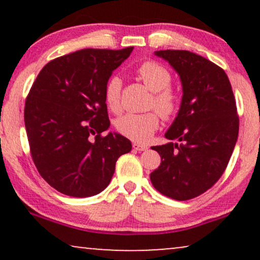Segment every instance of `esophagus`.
<instances>
[{
    "instance_id": "34e87169",
    "label": "esophagus",
    "mask_w": 260,
    "mask_h": 260,
    "mask_svg": "<svg viewBox=\"0 0 260 260\" xmlns=\"http://www.w3.org/2000/svg\"><path fill=\"white\" fill-rule=\"evenodd\" d=\"M133 148H134V150H136V151H145L148 149L147 145L140 144V143H134Z\"/></svg>"
}]
</instances>
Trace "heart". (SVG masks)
<instances>
[{
    "label": "heart",
    "instance_id": "obj_1",
    "mask_svg": "<svg viewBox=\"0 0 260 260\" xmlns=\"http://www.w3.org/2000/svg\"><path fill=\"white\" fill-rule=\"evenodd\" d=\"M140 79L151 92L149 106L157 110L165 119L176 115L180 105V95L174 88L170 71L156 61H145L136 70ZM120 90L122 80L119 77H111L105 85V103L113 112L120 109ZM159 126V116L156 111L144 113H125L116 120V129L120 135L137 143H145L152 137Z\"/></svg>",
    "mask_w": 260,
    "mask_h": 260
}]
</instances>
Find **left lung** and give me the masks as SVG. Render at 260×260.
Listing matches in <instances>:
<instances>
[{
	"label": "left lung",
	"instance_id": "8db88e82",
	"mask_svg": "<svg viewBox=\"0 0 260 260\" xmlns=\"http://www.w3.org/2000/svg\"><path fill=\"white\" fill-rule=\"evenodd\" d=\"M180 76L182 101L166 133L169 143L151 147L161 165L150 174L152 186L184 201L208 190L225 172L236 147L239 117L229 77L221 67L189 51H156Z\"/></svg>",
	"mask_w": 260,
	"mask_h": 260
}]
</instances>
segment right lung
Returning <instances> with one entry per match:
<instances>
[{
    "mask_svg": "<svg viewBox=\"0 0 260 260\" xmlns=\"http://www.w3.org/2000/svg\"><path fill=\"white\" fill-rule=\"evenodd\" d=\"M134 47L85 48L59 56L40 71L24 105V125L38 172L60 193L87 198L109 186L131 142L102 136L110 120L105 85Z\"/></svg>",
    "mask_w": 260,
    "mask_h": 260,
    "instance_id": "obj_1",
    "label": "right lung"
}]
</instances>
